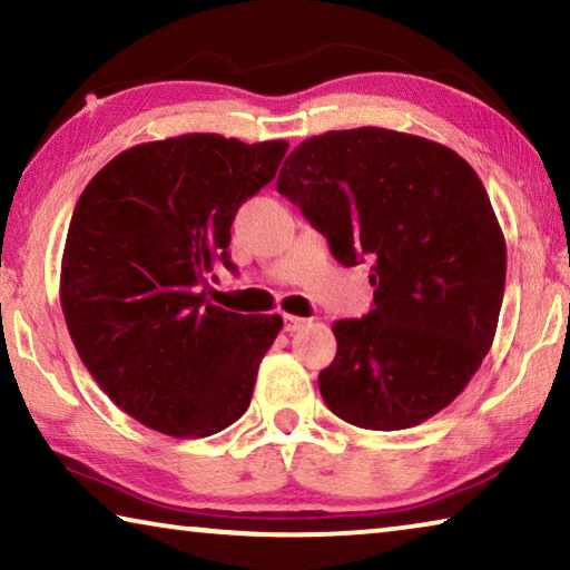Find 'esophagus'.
<instances>
[{
	"instance_id": "34e87169",
	"label": "esophagus",
	"mask_w": 570,
	"mask_h": 570,
	"mask_svg": "<svg viewBox=\"0 0 570 570\" xmlns=\"http://www.w3.org/2000/svg\"><path fill=\"white\" fill-rule=\"evenodd\" d=\"M308 324V320H304V316H294V314H284V332H298L304 330V326Z\"/></svg>"
}]
</instances>
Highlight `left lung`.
<instances>
[{
  "label": "left lung",
  "mask_w": 570,
  "mask_h": 570,
  "mask_svg": "<svg viewBox=\"0 0 570 570\" xmlns=\"http://www.w3.org/2000/svg\"><path fill=\"white\" fill-rule=\"evenodd\" d=\"M276 188L336 262H372L374 308L332 324L326 407L384 432L445 410L485 360L505 292V238L478 173L435 140L354 128L296 146Z\"/></svg>",
  "instance_id": "1"
}]
</instances>
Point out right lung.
I'll return each mask as SVG.
<instances>
[{"instance_id":"add662e5","label":"right lung","mask_w":570,"mask_h":570,"mask_svg":"<svg viewBox=\"0 0 570 570\" xmlns=\"http://www.w3.org/2000/svg\"><path fill=\"white\" fill-rule=\"evenodd\" d=\"M286 150L216 132L140 142L77 200L60 272L67 332L100 390L150 430L208 438L248 410L284 322L208 304L204 286L216 264L234 268L236 210Z\"/></svg>"}]
</instances>
